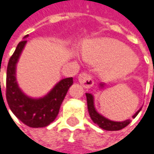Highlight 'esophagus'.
<instances>
[{"mask_svg":"<svg viewBox=\"0 0 154 154\" xmlns=\"http://www.w3.org/2000/svg\"><path fill=\"white\" fill-rule=\"evenodd\" d=\"M79 82L85 88H90L94 85V80L92 79V75L88 73H81L79 75Z\"/></svg>","mask_w":154,"mask_h":154,"instance_id":"1","label":"esophagus"}]
</instances>
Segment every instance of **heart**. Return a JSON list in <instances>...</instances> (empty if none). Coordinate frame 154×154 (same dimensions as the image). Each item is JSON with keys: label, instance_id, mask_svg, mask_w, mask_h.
Instances as JSON below:
<instances>
[{"label": "heart", "instance_id": "obj_1", "mask_svg": "<svg viewBox=\"0 0 154 154\" xmlns=\"http://www.w3.org/2000/svg\"><path fill=\"white\" fill-rule=\"evenodd\" d=\"M84 59L100 65L101 75L106 79H120L134 72L139 63L138 57L124 43L112 38L88 40L82 48Z\"/></svg>", "mask_w": 154, "mask_h": 154}]
</instances>
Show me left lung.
<instances>
[{
	"mask_svg": "<svg viewBox=\"0 0 154 154\" xmlns=\"http://www.w3.org/2000/svg\"><path fill=\"white\" fill-rule=\"evenodd\" d=\"M100 88H104V84H100ZM87 96V102H88V113L89 116L92 119V121L97 125L100 128L106 130V131H118L121 130L123 128H125V126H127L130 124V120H125L123 122H115V121H111L107 118H106L105 116H103L102 115H100L95 108V105H94V97L91 94L86 93ZM141 111V109H139L134 115V118L138 115V113Z\"/></svg>",
	"mask_w": 154,
	"mask_h": 154,
	"instance_id": "obj_1",
	"label": "left lung"
}]
</instances>
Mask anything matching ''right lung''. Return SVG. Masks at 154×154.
Here are the masks:
<instances>
[{"label":"right lung","instance_id":"add662e5","mask_svg":"<svg viewBox=\"0 0 154 154\" xmlns=\"http://www.w3.org/2000/svg\"><path fill=\"white\" fill-rule=\"evenodd\" d=\"M28 36L26 35L23 38L24 40L18 44L9 60L6 76V99L11 112L24 125L33 128L45 127L57 116L67 90L73 84V78L60 80L43 97L32 98L26 96L19 88L16 80V65L27 43L25 38Z\"/></svg>","mask_w":154,"mask_h":154}]
</instances>
